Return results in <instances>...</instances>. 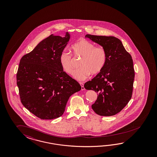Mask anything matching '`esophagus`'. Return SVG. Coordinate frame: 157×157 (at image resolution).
<instances>
[{"label":"esophagus","mask_w":157,"mask_h":157,"mask_svg":"<svg viewBox=\"0 0 157 157\" xmlns=\"http://www.w3.org/2000/svg\"><path fill=\"white\" fill-rule=\"evenodd\" d=\"M79 83H80V85H81V90H85V87H84V84H83V83L80 82Z\"/></svg>","instance_id":"esophagus-1"}]
</instances>
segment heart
Returning <instances> with one entry per match:
<instances>
[{
    "instance_id": "1",
    "label": "heart",
    "mask_w": 157,
    "mask_h": 157,
    "mask_svg": "<svg viewBox=\"0 0 157 157\" xmlns=\"http://www.w3.org/2000/svg\"><path fill=\"white\" fill-rule=\"evenodd\" d=\"M71 49L74 57H82L79 64L81 68L73 73L74 78L77 80H85L91 73L96 75L104 67L107 55L104 48L95 47L93 43L86 40H81L74 44ZM59 62L63 70L68 74H71L74 67L71 55L66 51L62 52Z\"/></svg>"
}]
</instances>
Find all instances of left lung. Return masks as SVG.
Returning a JSON list of instances; mask_svg holds the SVG:
<instances>
[{"instance_id":"left-lung-1","label":"left lung","mask_w":157,"mask_h":157,"mask_svg":"<svg viewBox=\"0 0 157 157\" xmlns=\"http://www.w3.org/2000/svg\"><path fill=\"white\" fill-rule=\"evenodd\" d=\"M85 38L104 48L107 55L102 71L84 85L86 89L97 93V99L91 108L100 116H113L131 98L135 78L132 59L115 37L86 34Z\"/></svg>"}]
</instances>
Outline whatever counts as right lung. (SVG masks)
Masks as SVG:
<instances>
[{"label": "right lung", "instance_id": "add662e5", "mask_svg": "<svg viewBox=\"0 0 157 157\" xmlns=\"http://www.w3.org/2000/svg\"><path fill=\"white\" fill-rule=\"evenodd\" d=\"M71 37L51 34L21 58L17 84L24 106L36 116L51 120L63 114L70 97L81 90L79 83L63 71L61 53Z\"/></svg>", "mask_w": 157, "mask_h": 157}]
</instances>
